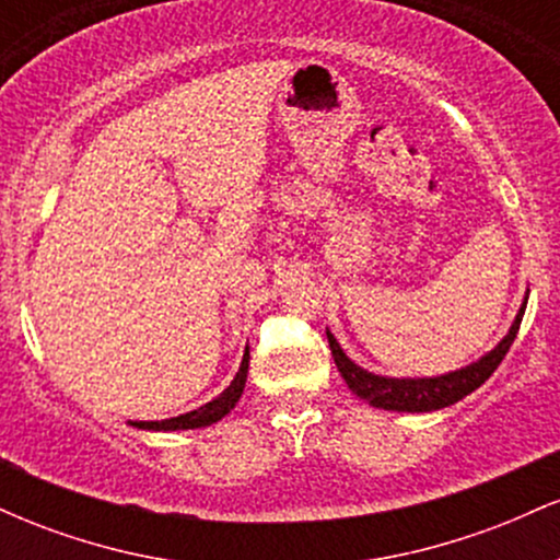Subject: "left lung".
Segmentation results:
<instances>
[{
  "mask_svg": "<svg viewBox=\"0 0 560 560\" xmlns=\"http://www.w3.org/2000/svg\"><path fill=\"white\" fill-rule=\"evenodd\" d=\"M526 311V298L518 307L516 318H513L511 329L498 345L492 347L487 355H481L479 361L464 365L458 371H447L440 376H421V378H395V376H378L371 374L358 365L355 361L347 358L342 345L337 342V337L326 329V339H329L334 363H337L339 374L347 382V387L355 392L361 400H365L374 408L384 410H397V413H429V410L447 408V405L464 400L466 395H471L474 389L481 387L494 374L500 361L505 358V352L511 350L513 339H516L518 326H522Z\"/></svg>",
  "mask_w": 560,
  "mask_h": 560,
  "instance_id": "8db88e82",
  "label": "left lung"
}]
</instances>
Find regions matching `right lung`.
<instances>
[{"label":"right lung","mask_w":560,"mask_h":560,"mask_svg":"<svg viewBox=\"0 0 560 560\" xmlns=\"http://www.w3.org/2000/svg\"><path fill=\"white\" fill-rule=\"evenodd\" d=\"M247 369H249V350H244L242 365L236 371L234 382L229 384L215 400L199 405L197 410H189V413L176 416V419H165V421H131V427L137 429H150V432H182V429H202L210 427V423L221 421L223 416L234 410V405L240 402L244 384H247Z\"/></svg>","instance_id":"1"}]
</instances>
